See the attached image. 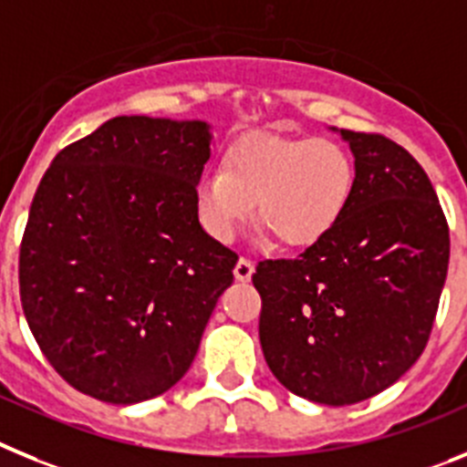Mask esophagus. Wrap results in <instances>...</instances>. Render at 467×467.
I'll return each mask as SVG.
<instances>
[{
  "instance_id": "obj_1",
  "label": "esophagus",
  "mask_w": 467,
  "mask_h": 467,
  "mask_svg": "<svg viewBox=\"0 0 467 467\" xmlns=\"http://www.w3.org/2000/svg\"><path fill=\"white\" fill-rule=\"evenodd\" d=\"M254 270H256V267H254V263H251L249 258H239L237 265H234V277H237L239 282H249Z\"/></svg>"
}]
</instances>
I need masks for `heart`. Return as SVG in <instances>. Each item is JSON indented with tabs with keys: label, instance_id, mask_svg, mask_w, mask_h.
<instances>
[{
	"label": "heart",
	"instance_id": "heart-1",
	"mask_svg": "<svg viewBox=\"0 0 467 467\" xmlns=\"http://www.w3.org/2000/svg\"><path fill=\"white\" fill-rule=\"evenodd\" d=\"M355 192V161L338 140L254 133L239 138L223 171H206L194 206L206 233L230 242L254 216L284 249H310L336 228Z\"/></svg>",
	"mask_w": 467,
	"mask_h": 467
}]
</instances>
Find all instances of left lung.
<instances>
[{"instance_id": "left-lung-1", "label": "left lung", "mask_w": 467, "mask_h": 467, "mask_svg": "<svg viewBox=\"0 0 467 467\" xmlns=\"http://www.w3.org/2000/svg\"><path fill=\"white\" fill-rule=\"evenodd\" d=\"M350 145L355 192L340 223L291 261H263L258 336L275 379L346 407L402 379L425 350L449 267V228L420 164L379 133Z\"/></svg>"}]
</instances>
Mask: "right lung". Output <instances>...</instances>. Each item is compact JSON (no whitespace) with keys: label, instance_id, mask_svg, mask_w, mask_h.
<instances>
[{"label":"right lung","instance_id":"add662e5","mask_svg":"<svg viewBox=\"0 0 467 467\" xmlns=\"http://www.w3.org/2000/svg\"><path fill=\"white\" fill-rule=\"evenodd\" d=\"M200 119L115 117L60 150L20 244V303L51 367L100 402L138 404L183 379L237 254L204 233Z\"/></svg>","mask_w":467,"mask_h":467}]
</instances>
